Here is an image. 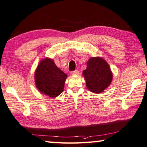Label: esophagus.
Returning <instances> with one entry per match:
<instances>
[{
	"label": "esophagus",
	"instance_id": "34e87169",
	"mask_svg": "<svg viewBox=\"0 0 147 147\" xmlns=\"http://www.w3.org/2000/svg\"><path fill=\"white\" fill-rule=\"evenodd\" d=\"M70 74H71V75H79V71L78 70V69H76V70H75V71H71Z\"/></svg>",
	"mask_w": 147,
	"mask_h": 147
}]
</instances>
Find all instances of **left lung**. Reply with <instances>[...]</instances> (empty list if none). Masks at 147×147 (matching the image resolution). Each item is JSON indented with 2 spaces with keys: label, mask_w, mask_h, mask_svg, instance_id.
I'll use <instances>...</instances> for the list:
<instances>
[{
  "label": "left lung",
  "mask_w": 147,
  "mask_h": 147,
  "mask_svg": "<svg viewBox=\"0 0 147 147\" xmlns=\"http://www.w3.org/2000/svg\"><path fill=\"white\" fill-rule=\"evenodd\" d=\"M86 86L93 93L100 94L109 87L113 75L109 64L101 57H92L87 62L86 69L83 72Z\"/></svg>",
  "instance_id": "obj_1"
}]
</instances>
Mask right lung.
I'll use <instances>...</instances> for the list:
<instances>
[{
	"label": "right lung",
	"mask_w": 147,
	"mask_h": 147,
	"mask_svg": "<svg viewBox=\"0 0 147 147\" xmlns=\"http://www.w3.org/2000/svg\"><path fill=\"white\" fill-rule=\"evenodd\" d=\"M66 78V74L50 58L40 61L35 71L36 87L41 93L51 98L57 97L63 92Z\"/></svg>",
	"instance_id": "obj_1"
}]
</instances>
